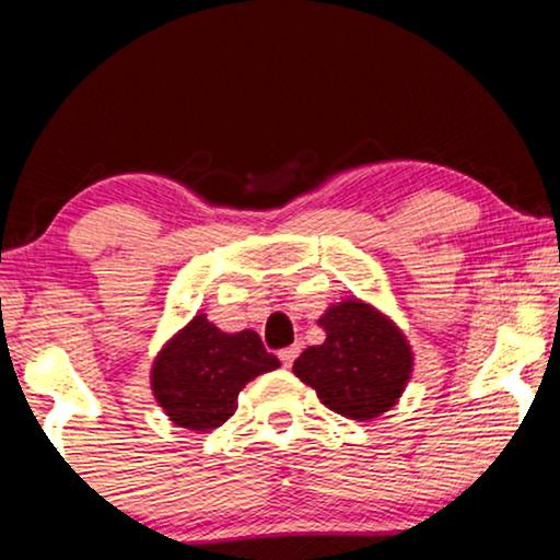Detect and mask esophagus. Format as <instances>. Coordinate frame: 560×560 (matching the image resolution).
<instances>
[{
    "mask_svg": "<svg viewBox=\"0 0 560 560\" xmlns=\"http://www.w3.org/2000/svg\"><path fill=\"white\" fill-rule=\"evenodd\" d=\"M299 353H301V345H291V348H282V350H280V361H282V365H285V369H291L295 358H299Z\"/></svg>",
    "mask_w": 560,
    "mask_h": 560,
    "instance_id": "obj_1",
    "label": "esophagus"
}]
</instances>
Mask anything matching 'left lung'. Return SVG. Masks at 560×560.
Segmentation results:
<instances>
[{"label":"left lung","mask_w":560,"mask_h":560,"mask_svg":"<svg viewBox=\"0 0 560 560\" xmlns=\"http://www.w3.org/2000/svg\"><path fill=\"white\" fill-rule=\"evenodd\" d=\"M319 327L327 340L303 350L293 374L342 418L365 423L392 410L412 376V348L402 329L361 299L332 303Z\"/></svg>","instance_id":"1"}]
</instances>
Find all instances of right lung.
I'll use <instances>...</instances> for the list:
<instances>
[{"instance_id":"1","label":"right lung","mask_w":560,"mask_h":560,"mask_svg":"<svg viewBox=\"0 0 560 560\" xmlns=\"http://www.w3.org/2000/svg\"><path fill=\"white\" fill-rule=\"evenodd\" d=\"M278 365L254 329L231 335L197 314L155 355L150 386L168 420L207 433L236 412L238 392L252 378Z\"/></svg>"}]
</instances>
